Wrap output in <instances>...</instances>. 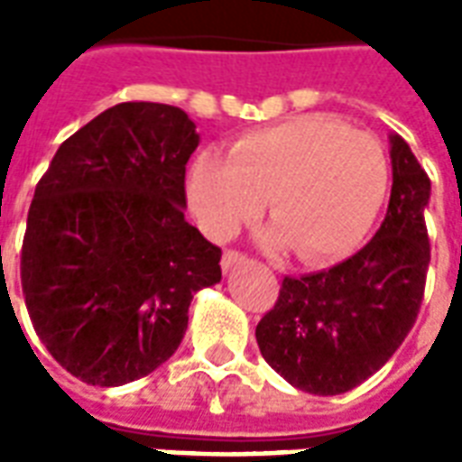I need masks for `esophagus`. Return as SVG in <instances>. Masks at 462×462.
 <instances>
[{
    "instance_id": "esophagus-1",
    "label": "esophagus",
    "mask_w": 462,
    "mask_h": 462,
    "mask_svg": "<svg viewBox=\"0 0 462 462\" xmlns=\"http://www.w3.org/2000/svg\"><path fill=\"white\" fill-rule=\"evenodd\" d=\"M242 260H245V257H242L240 252L227 250V252H225V254H222V270H225V272H230L232 267H235V264H240Z\"/></svg>"
}]
</instances>
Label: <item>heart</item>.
<instances>
[{
	"instance_id": "1",
	"label": "heart",
	"mask_w": 462,
	"mask_h": 462,
	"mask_svg": "<svg viewBox=\"0 0 462 462\" xmlns=\"http://www.w3.org/2000/svg\"><path fill=\"white\" fill-rule=\"evenodd\" d=\"M388 158L376 135L331 116H301L245 133L230 155L205 151L188 171V202L212 240L257 220L270 198L272 247L310 264L361 247L383 208Z\"/></svg>"
}]
</instances>
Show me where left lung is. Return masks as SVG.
I'll return each mask as SVG.
<instances>
[{
	"label": "left lung",
	"mask_w": 462,
	"mask_h": 462,
	"mask_svg": "<svg viewBox=\"0 0 462 462\" xmlns=\"http://www.w3.org/2000/svg\"><path fill=\"white\" fill-rule=\"evenodd\" d=\"M388 143L393 185L374 240L331 270L284 277L280 300L254 331L264 361L314 396H339L376 374L420 310L430 180L401 135L391 133Z\"/></svg>",
	"instance_id": "left-lung-1"
}]
</instances>
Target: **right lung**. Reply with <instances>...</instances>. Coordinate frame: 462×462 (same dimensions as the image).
<instances>
[{
    "mask_svg": "<svg viewBox=\"0 0 462 462\" xmlns=\"http://www.w3.org/2000/svg\"><path fill=\"white\" fill-rule=\"evenodd\" d=\"M195 123L118 104L66 138L26 217L22 287L49 354L91 386L148 376L178 351L192 297L222 280L220 247L185 220Z\"/></svg>",
    "mask_w": 462,
    "mask_h": 462,
    "instance_id": "right-lung-1",
    "label": "right lung"
}]
</instances>
